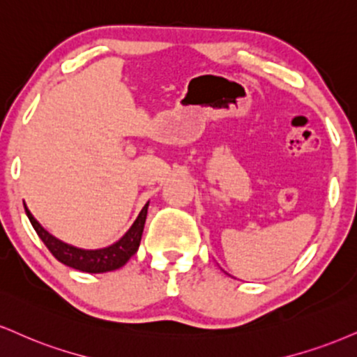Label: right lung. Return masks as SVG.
Returning <instances> with one entry per match:
<instances>
[{
  "mask_svg": "<svg viewBox=\"0 0 357 357\" xmlns=\"http://www.w3.org/2000/svg\"><path fill=\"white\" fill-rule=\"evenodd\" d=\"M148 206L149 201L143 206V209L137 214V218L131 225L130 229H128L118 241L111 244V246L100 249H83L71 246V244L68 243H63L61 239L54 238L53 234L48 233V231L36 221V218L33 216L26 204H24V211H26L28 220L33 225L36 234L40 236V239L45 243V246L50 249L51 255H53L59 263L70 266V268L78 269V271L83 273L100 274L123 268V266L131 259V256L136 255L141 243V236H143L146 216H148Z\"/></svg>",
  "mask_w": 357,
  "mask_h": 357,
  "instance_id": "obj_1",
  "label": "right lung"
}]
</instances>
